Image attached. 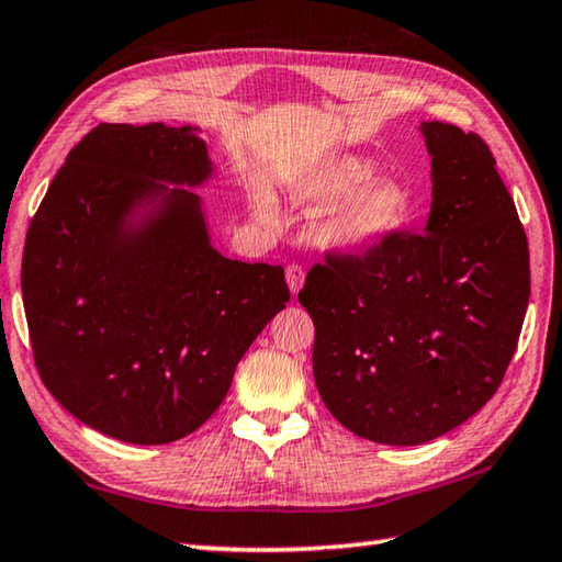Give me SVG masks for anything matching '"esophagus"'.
<instances>
[{
	"label": "esophagus",
	"instance_id": "obj_1",
	"mask_svg": "<svg viewBox=\"0 0 562 562\" xmlns=\"http://www.w3.org/2000/svg\"><path fill=\"white\" fill-rule=\"evenodd\" d=\"M284 274H288V288L292 294L300 292L304 288V278L306 272L302 266H296V262H292V266H288V270H284Z\"/></svg>",
	"mask_w": 562,
	"mask_h": 562
}]
</instances>
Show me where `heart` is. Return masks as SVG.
<instances>
[{
    "instance_id": "b5f03b06",
    "label": "heart",
    "mask_w": 562,
    "mask_h": 562,
    "mask_svg": "<svg viewBox=\"0 0 562 562\" xmlns=\"http://www.w3.org/2000/svg\"><path fill=\"white\" fill-rule=\"evenodd\" d=\"M292 196L304 206L324 209L316 240L338 256H362L380 248L409 222L414 194L402 180L378 178V165L360 156H336L302 172ZM256 212L274 214L272 196L256 194Z\"/></svg>"
}]
</instances>
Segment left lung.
<instances>
[{"label": "left lung", "mask_w": 562, "mask_h": 562, "mask_svg": "<svg viewBox=\"0 0 562 562\" xmlns=\"http://www.w3.org/2000/svg\"><path fill=\"white\" fill-rule=\"evenodd\" d=\"M431 214L362 256H326L300 302L314 322L318 394L348 431L419 446L502 384L529 306V244L487 143L424 121Z\"/></svg>", "instance_id": "obj_1"}]
</instances>
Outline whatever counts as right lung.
I'll return each instance as SVG.
<instances>
[{"instance_id": "1", "label": "right lung", "mask_w": 562, "mask_h": 562, "mask_svg": "<svg viewBox=\"0 0 562 562\" xmlns=\"http://www.w3.org/2000/svg\"><path fill=\"white\" fill-rule=\"evenodd\" d=\"M212 172L192 126L99 124L31 218L21 294L33 360L99 434L160 446L196 431L290 302L282 266L212 246L202 200L182 190Z\"/></svg>"}]
</instances>
